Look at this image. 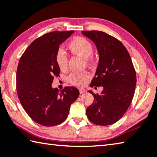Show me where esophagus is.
<instances>
[{
  "mask_svg": "<svg viewBox=\"0 0 157 157\" xmlns=\"http://www.w3.org/2000/svg\"><path fill=\"white\" fill-rule=\"evenodd\" d=\"M85 92H86V89H84V88H79V93H85Z\"/></svg>",
  "mask_w": 157,
  "mask_h": 157,
  "instance_id": "esophagus-1",
  "label": "esophagus"
}]
</instances>
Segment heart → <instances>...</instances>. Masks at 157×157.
<instances>
[{
	"label": "heart",
	"instance_id": "b5f03b06",
	"mask_svg": "<svg viewBox=\"0 0 157 157\" xmlns=\"http://www.w3.org/2000/svg\"><path fill=\"white\" fill-rule=\"evenodd\" d=\"M68 47L71 53L86 59L87 63L92 61L93 53V45L84 37H75L68 44ZM56 61L58 67L62 71L67 70L68 67V58L65 51L59 49L56 53ZM89 75L87 73H73L69 76V80L75 86H83L86 83Z\"/></svg>",
	"mask_w": 157,
	"mask_h": 157
}]
</instances>
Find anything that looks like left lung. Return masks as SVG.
<instances>
[{
	"instance_id": "obj_1",
	"label": "left lung",
	"mask_w": 157,
	"mask_h": 157,
	"mask_svg": "<svg viewBox=\"0 0 157 157\" xmlns=\"http://www.w3.org/2000/svg\"><path fill=\"white\" fill-rule=\"evenodd\" d=\"M95 44L99 63L90 86H103L86 109L92 123L108 126L120 119L130 106L136 84L135 70L126 48L114 37L99 31H82Z\"/></svg>"
}]
</instances>
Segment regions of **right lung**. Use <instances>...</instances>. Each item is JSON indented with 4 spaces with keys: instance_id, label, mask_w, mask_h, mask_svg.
<instances>
[{
    "instance_id": "add662e5",
    "label": "right lung",
    "mask_w": 157,
    "mask_h": 157,
    "mask_svg": "<svg viewBox=\"0 0 157 157\" xmlns=\"http://www.w3.org/2000/svg\"><path fill=\"white\" fill-rule=\"evenodd\" d=\"M74 31H53L35 40L20 59L16 88L25 110L34 121L44 126L59 125L66 120L71 105L79 95L75 87L59 91L52 87L60 69L56 61L57 51Z\"/></svg>"
}]
</instances>
